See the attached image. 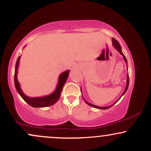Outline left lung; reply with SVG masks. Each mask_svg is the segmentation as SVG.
Returning a JSON list of instances; mask_svg holds the SVG:
<instances>
[{
	"instance_id": "1",
	"label": "left lung",
	"mask_w": 151,
	"mask_h": 151,
	"mask_svg": "<svg viewBox=\"0 0 151 151\" xmlns=\"http://www.w3.org/2000/svg\"><path fill=\"white\" fill-rule=\"evenodd\" d=\"M112 44H113V45H114V47H115L116 49L117 50V51L119 52L120 53L121 55H122V56H123V58H124V61H125L126 63L127 64V60H126V57L124 56V54H123V52H122V50H121V45H120V44H119V42H118V41H117L116 40V39H114V38H112ZM127 70H128V68H127ZM129 74H127V80H126V89H125V90H124V92H123L122 95H121V96H122L123 95H124V93H125L126 92V91H127L128 88H129ZM82 97H83V96H82ZM121 97L119 98V99H118L117 101L115 102V103L113 104H112V105H110V106H98L93 105V104H91V103H89V102H88V101H86V100L84 99V97H83V99L84 100V101H85L86 103L88 105H89L90 106H92V107H93V108L99 109H108L110 108V107H111L112 106L115 104L116 103V102H117L118 101H119V99H120Z\"/></svg>"
}]
</instances>
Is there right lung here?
<instances>
[{"instance_id":"obj_1","label":"right lung","mask_w":151,"mask_h":151,"mask_svg":"<svg viewBox=\"0 0 151 151\" xmlns=\"http://www.w3.org/2000/svg\"><path fill=\"white\" fill-rule=\"evenodd\" d=\"M20 56L19 57L17 60L16 64H15V76H14V82L15 86L16 89L17 91L20 96L23 99V100L25 102H27L29 105L31 106L35 107V108H40V107H47L50 106L55 104L57 101H58L59 98L60 97L61 92L63 89V86L65 85L66 81H67V78L69 77V73H70V70H67L65 72H62L60 74V77H59L58 83L57 85L56 89L52 93H50L49 95L44 96H40V97H30L25 95V93L22 92L21 88H20V83L18 80V77H17V74H18V70L19 66V62H20Z\"/></svg>"}]
</instances>
